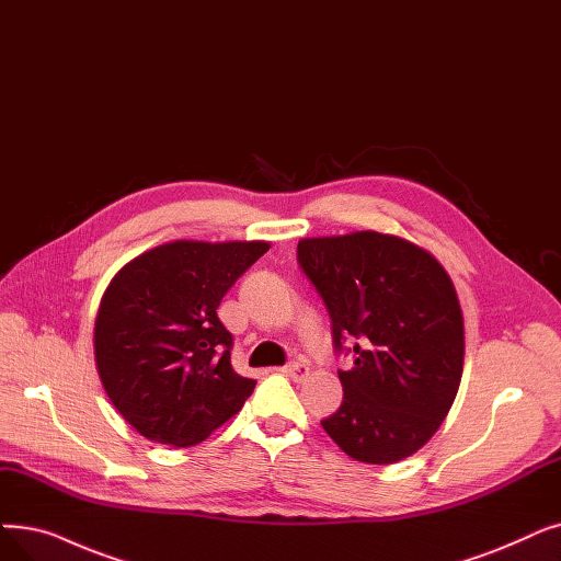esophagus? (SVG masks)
Segmentation results:
<instances>
[{"mask_svg":"<svg viewBox=\"0 0 561 561\" xmlns=\"http://www.w3.org/2000/svg\"><path fill=\"white\" fill-rule=\"evenodd\" d=\"M284 374L290 376L294 380H302L305 376H309V367L305 362H288L284 367Z\"/></svg>","mask_w":561,"mask_h":561,"instance_id":"1","label":"esophagus"}]
</instances>
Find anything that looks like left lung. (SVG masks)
Returning a JSON list of instances; mask_svg holds the SVG:
<instances>
[{
  "mask_svg": "<svg viewBox=\"0 0 561 561\" xmlns=\"http://www.w3.org/2000/svg\"><path fill=\"white\" fill-rule=\"evenodd\" d=\"M328 307L344 401L321 420L351 458L387 466L440 428L462 376V313L445 267L397 236L357 231L298 242Z\"/></svg>",
  "mask_w": 561,
  "mask_h": 561,
  "instance_id": "8db88e82",
  "label": "left lung"
}]
</instances>
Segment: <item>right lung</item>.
Here are the masks:
<instances>
[{
	"instance_id": "right-lung-1",
	"label": "right lung",
	"mask_w": 561,
	"mask_h": 561,
	"mask_svg": "<svg viewBox=\"0 0 561 561\" xmlns=\"http://www.w3.org/2000/svg\"><path fill=\"white\" fill-rule=\"evenodd\" d=\"M267 242H167L110 282L93 351L124 420L160 445H197L242 408L256 380L231 367L233 336L217 319L227 290Z\"/></svg>"
}]
</instances>
